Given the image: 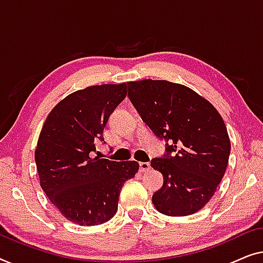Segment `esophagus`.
<instances>
[{
    "label": "esophagus",
    "instance_id": "1",
    "mask_svg": "<svg viewBox=\"0 0 263 263\" xmlns=\"http://www.w3.org/2000/svg\"><path fill=\"white\" fill-rule=\"evenodd\" d=\"M139 169H140V172H142V173H145V172H147V170L151 169V165H150L149 162H140Z\"/></svg>",
    "mask_w": 263,
    "mask_h": 263
}]
</instances>
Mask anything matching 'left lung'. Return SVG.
Segmentation results:
<instances>
[{"mask_svg":"<svg viewBox=\"0 0 263 263\" xmlns=\"http://www.w3.org/2000/svg\"><path fill=\"white\" fill-rule=\"evenodd\" d=\"M128 98L144 123L165 139L167 154L151 160L163 186L153 195L158 212L193 214L216 193L230 156L223 118L211 102L183 84L164 80L127 82Z\"/></svg>","mask_w":263,"mask_h":263,"instance_id":"obj_1","label":"left lung"}]
</instances>
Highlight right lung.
I'll return each mask as SVG.
<instances>
[{
  "mask_svg": "<svg viewBox=\"0 0 263 263\" xmlns=\"http://www.w3.org/2000/svg\"><path fill=\"white\" fill-rule=\"evenodd\" d=\"M127 93L126 83L90 86L61 100L40 131L34 158L40 186L72 223L108 221L118 210L121 187L138 173L136 161L91 157L110 113Z\"/></svg>",
  "mask_w": 263,
  "mask_h": 263,
  "instance_id": "1",
  "label": "right lung"
}]
</instances>
